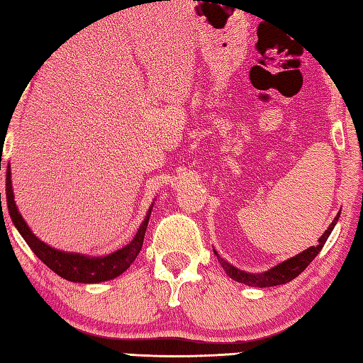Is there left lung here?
I'll return each instance as SVG.
<instances>
[{
    "mask_svg": "<svg viewBox=\"0 0 363 363\" xmlns=\"http://www.w3.org/2000/svg\"><path fill=\"white\" fill-rule=\"evenodd\" d=\"M338 218H340V212L337 213V217L334 218L333 223H330L329 228L325 230V234L318 238L317 246H311V248H307L303 252L296 254V256L281 262V264L272 267L264 273H246V272H243V269L230 265L228 260L220 257V254L215 250H213V252H215V256H217L223 269H225L226 274L233 281L250 285V287H259V289L274 287V285H282V284L290 282L291 279H295L296 276H299L304 272L307 265H309L311 262L318 256V252L323 250V246H325L330 233H333V229L335 228Z\"/></svg>",
    "mask_w": 363,
    "mask_h": 363,
    "instance_id": "left-lung-1",
    "label": "left lung"
}]
</instances>
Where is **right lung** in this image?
<instances>
[{
    "label": "right lung",
    "instance_id": "1",
    "mask_svg": "<svg viewBox=\"0 0 363 363\" xmlns=\"http://www.w3.org/2000/svg\"><path fill=\"white\" fill-rule=\"evenodd\" d=\"M1 201V195H0ZM6 201L12 223L17 228L20 235L25 238V242L29 245V248L34 251L35 256L40 259L46 267H50L54 273L64 277L67 281L79 282V284H98L104 281L115 279V277L123 274L126 269L133 265V262L138 256L142 250L143 238L146 228H148V221L151 217L152 204L146 212V217L142 221L140 228L137 229V234L134 235L126 246L113 251L107 256H86L81 252H67L62 250H56L52 246L46 245L38 238L30 228L26 225L25 218L17 209L13 198V189H12V179H11V165L7 167L6 173Z\"/></svg>",
    "mask_w": 363,
    "mask_h": 363
}]
</instances>
